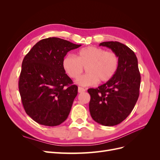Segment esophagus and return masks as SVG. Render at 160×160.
I'll return each instance as SVG.
<instances>
[{"label": "esophagus", "instance_id": "obj_1", "mask_svg": "<svg viewBox=\"0 0 160 160\" xmlns=\"http://www.w3.org/2000/svg\"><path fill=\"white\" fill-rule=\"evenodd\" d=\"M85 89L83 88H80V87H79L78 88V92L79 93H83V92H85Z\"/></svg>", "mask_w": 160, "mask_h": 160}]
</instances>
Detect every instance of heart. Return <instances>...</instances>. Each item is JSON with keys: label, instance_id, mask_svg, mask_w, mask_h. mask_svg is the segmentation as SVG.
Here are the masks:
<instances>
[{"label": "heart", "instance_id": "heart-1", "mask_svg": "<svg viewBox=\"0 0 160 160\" xmlns=\"http://www.w3.org/2000/svg\"><path fill=\"white\" fill-rule=\"evenodd\" d=\"M118 65V57L114 52L95 47L83 48L77 52V57L68 55L62 60V67L72 79L78 78L86 67L87 73L76 81L83 87L109 81L117 72Z\"/></svg>", "mask_w": 160, "mask_h": 160}]
</instances>
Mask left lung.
I'll list each match as a JSON object with an SVG mask.
<instances>
[{"mask_svg":"<svg viewBox=\"0 0 160 160\" xmlns=\"http://www.w3.org/2000/svg\"><path fill=\"white\" fill-rule=\"evenodd\" d=\"M117 55V72L109 81L96 89H89L91 118L105 126L122 122L132 112L139 95L141 76L137 57L129 48L118 41L101 42Z\"/></svg>","mask_w":160,"mask_h":160,"instance_id":"1","label":"left lung"}]
</instances>
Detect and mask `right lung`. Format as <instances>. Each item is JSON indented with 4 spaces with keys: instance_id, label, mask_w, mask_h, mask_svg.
<instances>
[{
    "instance_id": "1",
    "label": "right lung",
    "mask_w": 160,
    "mask_h": 160,
    "mask_svg": "<svg viewBox=\"0 0 160 160\" xmlns=\"http://www.w3.org/2000/svg\"><path fill=\"white\" fill-rule=\"evenodd\" d=\"M80 46L50 37L37 42L24 58L19 92L27 114L38 123L57 126L68 118L78 87L65 73L62 60Z\"/></svg>"
}]
</instances>
